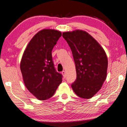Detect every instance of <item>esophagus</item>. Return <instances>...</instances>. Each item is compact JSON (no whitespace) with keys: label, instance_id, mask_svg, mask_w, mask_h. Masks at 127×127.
Instances as JSON below:
<instances>
[{"label":"esophagus","instance_id":"obj_1","mask_svg":"<svg viewBox=\"0 0 127 127\" xmlns=\"http://www.w3.org/2000/svg\"><path fill=\"white\" fill-rule=\"evenodd\" d=\"M62 75H63V77L64 78H65V71H62Z\"/></svg>","mask_w":127,"mask_h":127}]
</instances>
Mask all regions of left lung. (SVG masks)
Masks as SVG:
<instances>
[{"label":"left lung","instance_id":"8db88e82","mask_svg":"<svg viewBox=\"0 0 127 127\" xmlns=\"http://www.w3.org/2000/svg\"><path fill=\"white\" fill-rule=\"evenodd\" d=\"M72 51L75 64L76 79L71 85L75 93L89 99L101 89L107 75L108 58L100 44L82 30L63 33Z\"/></svg>","mask_w":127,"mask_h":127}]
</instances>
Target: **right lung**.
I'll return each instance as SVG.
<instances>
[{
    "label": "right lung",
    "mask_w": 127,
    "mask_h": 127,
    "mask_svg": "<svg viewBox=\"0 0 127 127\" xmlns=\"http://www.w3.org/2000/svg\"><path fill=\"white\" fill-rule=\"evenodd\" d=\"M62 33L54 29H43L29 42L20 63L23 81L28 90L39 100L52 97L62 82V75L56 72L52 51Z\"/></svg>",
    "instance_id": "right-lung-1"
}]
</instances>
